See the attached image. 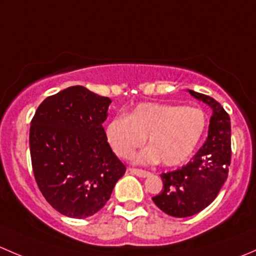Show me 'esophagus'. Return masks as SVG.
Instances as JSON below:
<instances>
[{
    "label": "esophagus",
    "mask_w": 256,
    "mask_h": 256,
    "mask_svg": "<svg viewBox=\"0 0 256 256\" xmlns=\"http://www.w3.org/2000/svg\"><path fill=\"white\" fill-rule=\"evenodd\" d=\"M128 172H130L131 174H135V176L138 177H147L150 174V172L147 171H144V170H138V168H128Z\"/></svg>",
    "instance_id": "34e87169"
}]
</instances>
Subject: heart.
<instances>
[{
	"label": "heart",
	"instance_id": "b5f03b06",
	"mask_svg": "<svg viewBox=\"0 0 256 256\" xmlns=\"http://www.w3.org/2000/svg\"><path fill=\"white\" fill-rule=\"evenodd\" d=\"M208 118L200 108L144 102L122 116H115L105 126V138L121 158H130L147 142L150 146L135 156V162L151 164L162 161L167 167L187 161L207 130Z\"/></svg>",
	"mask_w": 256,
	"mask_h": 256
}]
</instances>
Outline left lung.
<instances>
[{
  "label": "left lung",
  "instance_id": "left-lung-1",
  "mask_svg": "<svg viewBox=\"0 0 256 256\" xmlns=\"http://www.w3.org/2000/svg\"><path fill=\"white\" fill-rule=\"evenodd\" d=\"M212 109L208 138L187 164L162 174L164 188L152 200L162 212L176 218L194 216L216 198L226 180L230 164V118L208 95L188 90Z\"/></svg>",
  "mask_w": 256,
  "mask_h": 256
}]
</instances>
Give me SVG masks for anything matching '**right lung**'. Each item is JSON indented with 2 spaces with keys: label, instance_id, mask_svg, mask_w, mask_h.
Returning a JSON list of instances; mask_svg holds the SVG:
<instances>
[{
  "label": "right lung",
  "instance_id": "add662e5",
  "mask_svg": "<svg viewBox=\"0 0 256 256\" xmlns=\"http://www.w3.org/2000/svg\"><path fill=\"white\" fill-rule=\"evenodd\" d=\"M110 104L86 88L69 86L48 96L30 122L36 182L49 204L70 218L99 212L126 171L102 128Z\"/></svg>",
  "mask_w": 256,
  "mask_h": 256
}]
</instances>
